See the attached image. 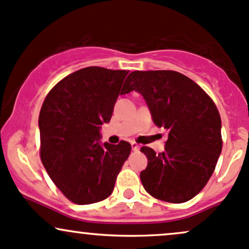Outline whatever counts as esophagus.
<instances>
[{"label":"esophagus","mask_w":249,"mask_h":249,"mask_svg":"<svg viewBox=\"0 0 249 249\" xmlns=\"http://www.w3.org/2000/svg\"><path fill=\"white\" fill-rule=\"evenodd\" d=\"M131 147H132L133 151H138L139 150V145L137 143H135V142H132V143H131Z\"/></svg>","instance_id":"1"}]
</instances>
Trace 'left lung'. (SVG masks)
Segmentation results:
<instances>
[{"label":"left lung","mask_w":249,"mask_h":249,"mask_svg":"<svg viewBox=\"0 0 249 249\" xmlns=\"http://www.w3.org/2000/svg\"><path fill=\"white\" fill-rule=\"evenodd\" d=\"M125 83V93L143 95L155 124L168 131L163 152L141 149L147 157L142 184L157 200H191L208 183L222 150L216 105L195 81L175 71H135Z\"/></svg>","instance_id":"8db88e82"}]
</instances>
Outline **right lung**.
<instances>
[{
  "label": "right lung",
  "instance_id": "1",
  "mask_svg": "<svg viewBox=\"0 0 249 249\" xmlns=\"http://www.w3.org/2000/svg\"><path fill=\"white\" fill-rule=\"evenodd\" d=\"M126 71L91 66L73 72L48 92L41 107L40 157L56 188L75 204L105 200L131 145L99 143L100 125L110 122Z\"/></svg>",
  "mask_w": 249,
  "mask_h": 249
}]
</instances>
